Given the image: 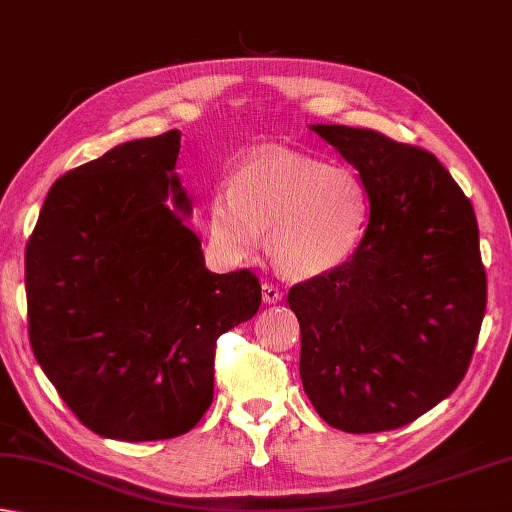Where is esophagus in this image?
<instances>
[{
  "label": "esophagus",
  "instance_id": "34e87169",
  "mask_svg": "<svg viewBox=\"0 0 512 512\" xmlns=\"http://www.w3.org/2000/svg\"><path fill=\"white\" fill-rule=\"evenodd\" d=\"M283 298V292L278 287H274L272 283L263 285V301L265 303H278Z\"/></svg>",
  "mask_w": 512,
  "mask_h": 512
}]
</instances>
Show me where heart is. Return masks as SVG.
<instances>
[{"instance_id":"heart-1","label":"heart","mask_w":512,"mask_h":512,"mask_svg":"<svg viewBox=\"0 0 512 512\" xmlns=\"http://www.w3.org/2000/svg\"><path fill=\"white\" fill-rule=\"evenodd\" d=\"M370 225V194L352 167L287 149L256 153L231 176L229 196L209 202L211 245L229 260L252 258L267 234L274 265L292 278L343 267Z\"/></svg>"}]
</instances>
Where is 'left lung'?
Returning <instances> with one entry per match:
<instances>
[{
    "mask_svg": "<svg viewBox=\"0 0 512 512\" xmlns=\"http://www.w3.org/2000/svg\"><path fill=\"white\" fill-rule=\"evenodd\" d=\"M359 171L370 225L343 267L294 285L301 381L343 432L406 426L450 397L486 312L470 200L432 153L372 129L310 124Z\"/></svg>",
    "mask_w": 512,
    "mask_h": 512,
    "instance_id": "left-lung-1",
    "label": "left lung"
}]
</instances>
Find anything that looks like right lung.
<instances>
[{
	"label": "right lung",
	"mask_w": 512,
	"mask_h": 512,
	"mask_svg": "<svg viewBox=\"0 0 512 512\" xmlns=\"http://www.w3.org/2000/svg\"><path fill=\"white\" fill-rule=\"evenodd\" d=\"M178 129L129 140L55 182L26 245L28 336L86 428L185 435L214 399L220 334L260 307L258 278L214 274L185 220Z\"/></svg>",
	"instance_id": "1"
}]
</instances>
